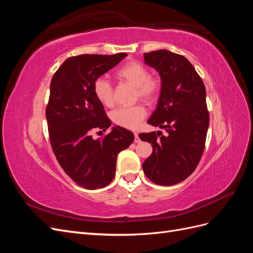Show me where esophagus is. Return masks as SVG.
Listing matches in <instances>:
<instances>
[{
    "label": "esophagus",
    "mask_w": 253,
    "mask_h": 253,
    "mask_svg": "<svg viewBox=\"0 0 253 253\" xmlns=\"http://www.w3.org/2000/svg\"><path fill=\"white\" fill-rule=\"evenodd\" d=\"M134 135H135V140H134V141H135L136 143H139V142H140V138H139V136H138V134H137V133H135Z\"/></svg>",
    "instance_id": "obj_1"
}]
</instances>
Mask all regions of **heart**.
Instances as JSON below:
<instances>
[{
  "mask_svg": "<svg viewBox=\"0 0 253 253\" xmlns=\"http://www.w3.org/2000/svg\"><path fill=\"white\" fill-rule=\"evenodd\" d=\"M119 81L135 87V99H142L145 102H154L162 89L159 78L150 75L149 68L138 61H128L116 72ZM94 94L102 105L111 106L114 104L113 87L104 78H98L94 82ZM147 116V110L143 104H135L129 108H121L112 113V120L116 126L135 129Z\"/></svg>",
  "mask_w": 253,
  "mask_h": 253,
  "instance_id": "heart-1",
  "label": "heart"
}]
</instances>
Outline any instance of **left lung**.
<instances>
[{"label":"left lung","instance_id":"obj_1","mask_svg":"<svg viewBox=\"0 0 253 253\" xmlns=\"http://www.w3.org/2000/svg\"><path fill=\"white\" fill-rule=\"evenodd\" d=\"M143 57L162 78L157 108L148 124L165 128L167 134H139L153 147L142 169L154 183L172 186L189 177L203 156L209 126L206 87L193 65L178 53L160 49Z\"/></svg>","mask_w":253,"mask_h":253}]
</instances>
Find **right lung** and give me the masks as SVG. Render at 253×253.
Masks as SVG:
<instances>
[{"mask_svg":"<svg viewBox=\"0 0 253 253\" xmlns=\"http://www.w3.org/2000/svg\"><path fill=\"white\" fill-rule=\"evenodd\" d=\"M116 55H80L66 59L52 76L46 105L49 140L64 172L78 186L104 188L114 179L119 152L134 141L131 131L114 126L103 138L91 132L111 126L103 105L94 94V82L120 61Z\"/></svg>","mask_w":253,"mask_h":253,"instance_id":"right-lung-1","label":"right lung"}]
</instances>
